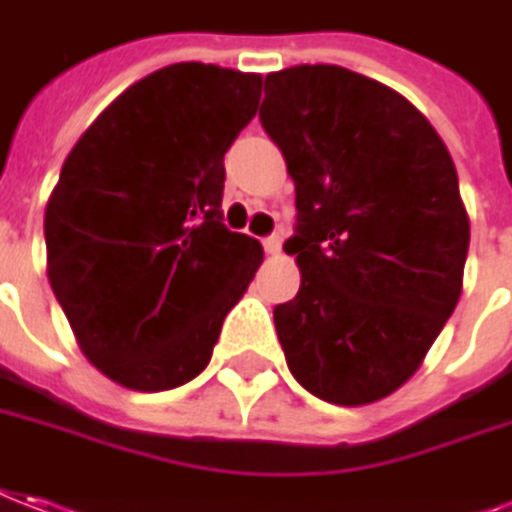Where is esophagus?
<instances>
[{
	"mask_svg": "<svg viewBox=\"0 0 512 512\" xmlns=\"http://www.w3.org/2000/svg\"><path fill=\"white\" fill-rule=\"evenodd\" d=\"M264 253H267V256H278V253H281V239H278V236H267V239H264Z\"/></svg>",
	"mask_w": 512,
	"mask_h": 512,
	"instance_id": "obj_1",
	"label": "esophagus"
}]
</instances>
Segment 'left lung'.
<instances>
[{
    "label": "left lung",
    "mask_w": 512,
    "mask_h": 512,
    "mask_svg": "<svg viewBox=\"0 0 512 512\" xmlns=\"http://www.w3.org/2000/svg\"><path fill=\"white\" fill-rule=\"evenodd\" d=\"M295 183L301 290L273 309L292 376L329 404L396 393L463 292L468 211L438 130L398 91L329 63L264 77L259 111Z\"/></svg>",
    "instance_id": "8db88e82"
}]
</instances>
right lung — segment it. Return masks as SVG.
<instances>
[{"mask_svg":"<svg viewBox=\"0 0 512 512\" xmlns=\"http://www.w3.org/2000/svg\"><path fill=\"white\" fill-rule=\"evenodd\" d=\"M262 74L172 63L133 83L66 155L44 214L47 276L83 357L139 393L192 382L262 245L222 225V155Z\"/></svg>","mask_w":512,"mask_h":512,"instance_id":"add662e5","label":"right lung"}]
</instances>
